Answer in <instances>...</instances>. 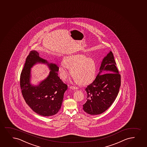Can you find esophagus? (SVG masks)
<instances>
[{
  "label": "esophagus",
  "mask_w": 147,
  "mask_h": 147,
  "mask_svg": "<svg viewBox=\"0 0 147 147\" xmlns=\"http://www.w3.org/2000/svg\"><path fill=\"white\" fill-rule=\"evenodd\" d=\"M70 88L73 90H77L78 89V87H75V86H71Z\"/></svg>",
  "instance_id": "esophagus-1"
}]
</instances>
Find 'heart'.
<instances>
[{"label": "heart", "mask_w": 147, "mask_h": 147, "mask_svg": "<svg viewBox=\"0 0 147 147\" xmlns=\"http://www.w3.org/2000/svg\"><path fill=\"white\" fill-rule=\"evenodd\" d=\"M68 68L70 69L71 76L81 85H85L92 81L96 73V65L94 60L82 54L72 55L64 58L59 67V72L63 79L67 77Z\"/></svg>", "instance_id": "heart-1"}]
</instances>
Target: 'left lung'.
<instances>
[{"instance_id":"obj_1","label":"left lung","mask_w":147,"mask_h":147,"mask_svg":"<svg viewBox=\"0 0 147 147\" xmlns=\"http://www.w3.org/2000/svg\"><path fill=\"white\" fill-rule=\"evenodd\" d=\"M100 72L85 89L87 102L83 110L91 115L101 114L111 107L118 95L121 76L111 51L103 58Z\"/></svg>"}]
</instances>
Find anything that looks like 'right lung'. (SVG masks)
<instances>
[{
  "mask_svg": "<svg viewBox=\"0 0 147 147\" xmlns=\"http://www.w3.org/2000/svg\"><path fill=\"white\" fill-rule=\"evenodd\" d=\"M38 62L47 63L51 71L47 79L39 86H33L29 81L30 68ZM58 70L56 64H49L40 58L36 51H31L26 58L20 75V87L26 102L40 115L52 116L58 113L61 108L64 93L68 86L58 77Z\"/></svg>",
  "mask_w": 147,
  "mask_h": 147,
  "instance_id": "obj_1",
  "label": "right lung"
}]
</instances>
